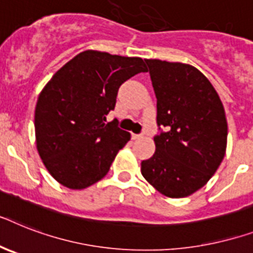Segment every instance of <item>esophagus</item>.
<instances>
[{"label": "esophagus", "mask_w": 253, "mask_h": 253, "mask_svg": "<svg viewBox=\"0 0 253 253\" xmlns=\"http://www.w3.org/2000/svg\"><path fill=\"white\" fill-rule=\"evenodd\" d=\"M131 137H132V140H137V139H140V137H143L141 135H139V133H132L131 135Z\"/></svg>", "instance_id": "esophagus-1"}]
</instances>
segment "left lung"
Returning <instances> with one entry per match:
<instances>
[{"mask_svg": "<svg viewBox=\"0 0 253 253\" xmlns=\"http://www.w3.org/2000/svg\"><path fill=\"white\" fill-rule=\"evenodd\" d=\"M157 98L156 151L141 161L148 183L168 198L190 196L217 171L227 145L222 101L204 74L188 63L145 59Z\"/></svg>", "mask_w": 253, "mask_h": 253, "instance_id": "left-lung-1", "label": "left lung"}]
</instances>
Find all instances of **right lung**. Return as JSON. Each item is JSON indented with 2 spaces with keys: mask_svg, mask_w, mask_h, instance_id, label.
Wrapping results in <instances>:
<instances>
[{
  "mask_svg": "<svg viewBox=\"0 0 253 253\" xmlns=\"http://www.w3.org/2000/svg\"><path fill=\"white\" fill-rule=\"evenodd\" d=\"M144 67L139 57L84 50L45 84L35 109L36 148L58 183L83 190L108 174L131 133L106 116L121 84Z\"/></svg>",
  "mask_w": 253,
  "mask_h": 253,
  "instance_id": "right-lung-1",
  "label": "right lung"
}]
</instances>
